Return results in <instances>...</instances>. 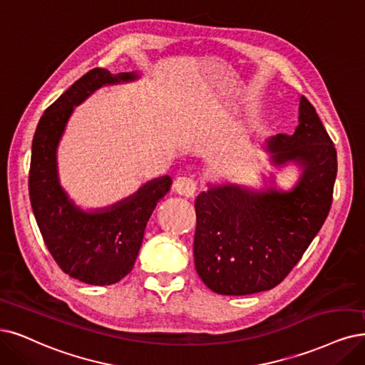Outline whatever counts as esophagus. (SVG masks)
<instances>
[{"label": "esophagus", "instance_id": "esophagus-1", "mask_svg": "<svg viewBox=\"0 0 365 365\" xmlns=\"http://www.w3.org/2000/svg\"><path fill=\"white\" fill-rule=\"evenodd\" d=\"M173 191L183 197H194L197 191V183L191 178H178L174 180Z\"/></svg>", "mask_w": 365, "mask_h": 365}]
</instances>
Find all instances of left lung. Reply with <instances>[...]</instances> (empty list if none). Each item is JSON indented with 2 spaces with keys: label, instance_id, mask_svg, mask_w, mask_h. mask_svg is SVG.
<instances>
[{
  "label": "left lung",
  "instance_id": "obj_1",
  "mask_svg": "<svg viewBox=\"0 0 365 365\" xmlns=\"http://www.w3.org/2000/svg\"><path fill=\"white\" fill-rule=\"evenodd\" d=\"M264 148L274 167L299 168V179L289 191L274 185L254 190L209 183L195 200V269L215 293L242 296L278 286L329 213L336 152L314 106L304 96L294 132L275 135Z\"/></svg>",
  "mask_w": 365,
  "mask_h": 365
}]
</instances>
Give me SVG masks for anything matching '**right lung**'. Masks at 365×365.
Instances as JSON below:
<instances>
[{
	"label": "right lung",
	"mask_w": 365,
	"mask_h": 365,
	"mask_svg": "<svg viewBox=\"0 0 365 365\" xmlns=\"http://www.w3.org/2000/svg\"><path fill=\"white\" fill-rule=\"evenodd\" d=\"M138 78L137 72L113 75L99 67L87 72L46 108L33 138L29 190L38 230L61 271L93 286L115 284L132 271L148 218L173 180L162 175L111 206L84 210L60 183L57 148L73 106L103 86Z\"/></svg>",
	"instance_id": "1"
}]
</instances>
